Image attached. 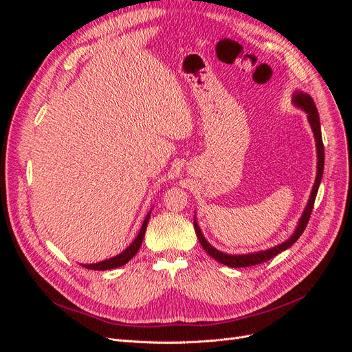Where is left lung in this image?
Returning <instances> with one entry per match:
<instances>
[{
	"instance_id": "left-lung-1",
	"label": "left lung",
	"mask_w": 352,
	"mask_h": 352,
	"mask_svg": "<svg viewBox=\"0 0 352 352\" xmlns=\"http://www.w3.org/2000/svg\"><path fill=\"white\" fill-rule=\"evenodd\" d=\"M292 104L295 107L301 109L307 113V119L308 123L311 126V131L314 135V141H316V151H317V173H316V180L314 185L311 189L310 198H308L307 206L302 211V216L300 217L296 223V228L294 230L292 235L287 238L285 242L274 245V247L269 248V250H263V251H257V252H248V254H228V252H221L219 250H216L212 245L206 239V236L202 235V232L199 229V225L197 221V217L194 219V228H195V233L198 236V241L201 243V247L206 250V252L208 255H211L212 258L217 260L219 263L229 265V267H250V265H255L267 261L270 258H273L274 255H278L279 252L287 250L289 247L298 241L302 235V232L307 228V223L310 220V214L313 211V206L316 201V195L318 186H320L322 182V176H323V168H324V146H323V141H322V129H320V117H318V111L316 109V104L313 101V98L310 95L302 92V91H295L292 94Z\"/></svg>"
}]
</instances>
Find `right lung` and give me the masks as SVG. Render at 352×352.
Returning <instances> with one entry per match:
<instances>
[{"label": "right lung", "instance_id": "obj_1", "mask_svg": "<svg viewBox=\"0 0 352 352\" xmlns=\"http://www.w3.org/2000/svg\"><path fill=\"white\" fill-rule=\"evenodd\" d=\"M150 214L151 211L148 212L146 217L144 219V223L141 226V230L140 233H138L136 238L133 239V242L127 247L124 251H122L120 254L114 255V257L109 258V260H104V261H100V263H94V264H82L85 269H91V270H110V269H116V267H120V265H124L127 261H131L135 254L140 251L141 248V243L144 241V236H145V230H146V225H148V220H150Z\"/></svg>", "mask_w": 352, "mask_h": 352}]
</instances>
